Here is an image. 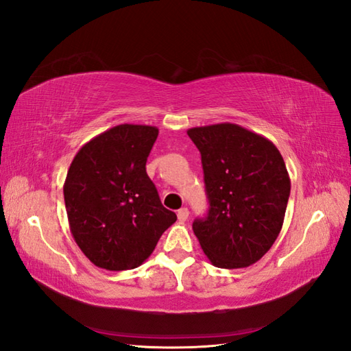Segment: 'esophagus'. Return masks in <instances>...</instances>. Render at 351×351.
Wrapping results in <instances>:
<instances>
[{
  "label": "esophagus",
  "instance_id": "34e87169",
  "mask_svg": "<svg viewBox=\"0 0 351 351\" xmlns=\"http://www.w3.org/2000/svg\"><path fill=\"white\" fill-rule=\"evenodd\" d=\"M188 216H189V212H188L186 207H182V208L178 210V220H179V222H185Z\"/></svg>",
  "mask_w": 351,
  "mask_h": 351
}]
</instances>
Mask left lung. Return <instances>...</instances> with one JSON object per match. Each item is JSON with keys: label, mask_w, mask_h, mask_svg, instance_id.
<instances>
[{"label": "left lung", "mask_w": 351, "mask_h": 351, "mask_svg": "<svg viewBox=\"0 0 351 351\" xmlns=\"http://www.w3.org/2000/svg\"><path fill=\"white\" fill-rule=\"evenodd\" d=\"M202 153L208 213L193 231L210 263L222 269L258 262L282 229L291 181L272 141L235 123L191 128Z\"/></svg>", "instance_id": "left-lung-1"}]
</instances>
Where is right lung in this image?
<instances>
[{
	"instance_id": "add662e5",
	"label": "right lung",
	"mask_w": 351,
	"mask_h": 351,
	"mask_svg": "<svg viewBox=\"0 0 351 351\" xmlns=\"http://www.w3.org/2000/svg\"><path fill=\"white\" fill-rule=\"evenodd\" d=\"M157 135L156 126L117 125L82 145L67 170L70 232L97 267L119 272L141 266L176 222L145 172Z\"/></svg>"
}]
</instances>
